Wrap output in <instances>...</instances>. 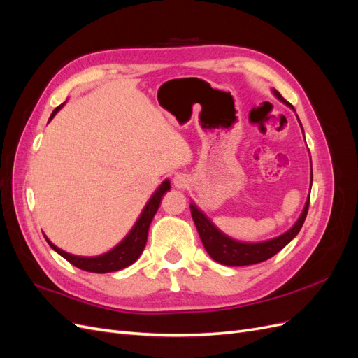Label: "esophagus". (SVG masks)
I'll return each mask as SVG.
<instances>
[{
    "mask_svg": "<svg viewBox=\"0 0 358 358\" xmlns=\"http://www.w3.org/2000/svg\"><path fill=\"white\" fill-rule=\"evenodd\" d=\"M173 185L179 189H183L189 185V179L185 175H176L175 178H173Z\"/></svg>",
    "mask_w": 358,
    "mask_h": 358,
    "instance_id": "1",
    "label": "esophagus"
}]
</instances>
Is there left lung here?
<instances>
[{"mask_svg":"<svg viewBox=\"0 0 358 358\" xmlns=\"http://www.w3.org/2000/svg\"><path fill=\"white\" fill-rule=\"evenodd\" d=\"M273 94L280 101L285 103L287 106L291 107L292 110H294V107H292L276 90H273ZM310 185H312V180H310ZM309 200H310V196L306 200L305 209H303L300 218L288 231L275 237V239L259 242V243H245V242H237L234 239H230L229 236H225L224 233H221L218 229H216L208 216H206L196 204L191 203L189 208H191L194 224H196L200 239L203 242V246L206 248V251H208V254L215 259V262H218L224 266H249V264L266 262V259L278 254L280 249L294 239L303 227V222L306 220Z\"/></svg>","mask_w":358,"mask_h":358,"instance_id":"8db88e82","label":"left lung"}]
</instances>
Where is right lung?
<instances>
[{
    "mask_svg": "<svg viewBox=\"0 0 358 358\" xmlns=\"http://www.w3.org/2000/svg\"><path fill=\"white\" fill-rule=\"evenodd\" d=\"M62 104L58 106L55 110L52 112L50 119L57 115V112L61 109ZM170 189V180H164L159 185V188L155 191V194L150 200L148 201V204L145 206V209L140 215V218L137 220L136 225L133 227V230L128 233V236L125 239L119 243L117 246H115L112 251L106 252L103 255L99 257H78L69 254L62 249L57 248L53 243L49 242V239L46 237L48 243L50 245V248L53 251H57L61 257H64L70 262L73 266L79 267L82 270H86V272H92V273H110V272H116V270L125 268L128 266H131L136 259L140 257V254L143 252L146 241H148V231H149V225L152 222V218L155 216L161 199L164 194Z\"/></svg>",
    "mask_w": 358,
    "mask_h": 358,
    "instance_id": "add662e5",
    "label": "right lung"
}]
</instances>
